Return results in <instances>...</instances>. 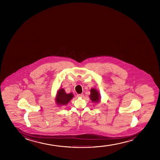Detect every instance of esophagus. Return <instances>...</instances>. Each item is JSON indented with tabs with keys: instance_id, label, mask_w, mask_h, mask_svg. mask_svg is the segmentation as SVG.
<instances>
[{
	"instance_id": "esophagus-1",
	"label": "esophagus",
	"mask_w": 160,
	"mask_h": 160,
	"mask_svg": "<svg viewBox=\"0 0 160 160\" xmlns=\"http://www.w3.org/2000/svg\"><path fill=\"white\" fill-rule=\"evenodd\" d=\"M77 97L78 98H83L84 94H77Z\"/></svg>"
}]
</instances>
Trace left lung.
Masks as SVG:
<instances>
[{
    "mask_svg": "<svg viewBox=\"0 0 160 160\" xmlns=\"http://www.w3.org/2000/svg\"><path fill=\"white\" fill-rule=\"evenodd\" d=\"M90 98L93 102L98 103L100 102L101 98H100V95L99 91L96 90V88H91Z\"/></svg>",
    "mask_w": 160,
    "mask_h": 160,
    "instance_id": "left-lung-1",
    "label": "left lung"
}]
</instances>
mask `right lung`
I'll return each instance as SVG.
<instances>
[{"instance_id":"obj_1","label":"right lung","mask_w":160,"mask_h":160,"mask_svg":"<svg viewBox=\"0 0 160 160\" xmlns=\"http://www.w3.org/2000/svg\"><path fill=\"white\" fill-rule=\"evenodd\" d=\"M73 97V94L72 93H66L63 88H61L58 91L57 96L55 97V102L59 106H64L66 105Z\"/></svg>"}]
</instances>
